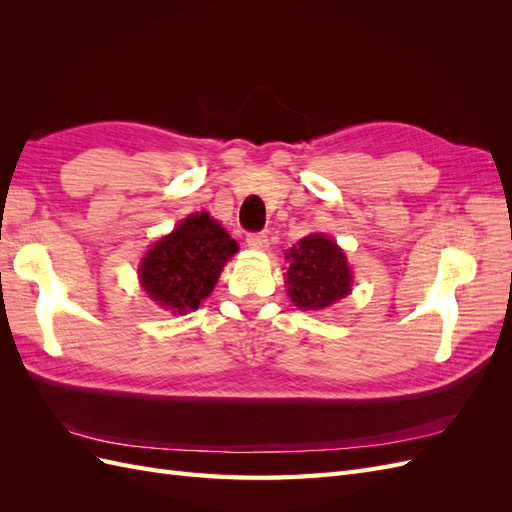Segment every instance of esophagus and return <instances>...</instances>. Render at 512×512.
<instances>
[{
    "label": "esophagus",
    "mask_w": 512,
    "mask_h": 512,
    "mask_svg": "<svg viewBox=\"0 0 512 512\" xmlns=\"http://www.w3.org/2000/svg\"><path fill=\"white\" fill-rule=\"evenodd\" d=\"M245 243L250 245L252 250H267V247H269V239H267L265 232H250V235H247V239H245Z\"/></svg>",
    "instance_id": "34e87169"
}]
</instances>
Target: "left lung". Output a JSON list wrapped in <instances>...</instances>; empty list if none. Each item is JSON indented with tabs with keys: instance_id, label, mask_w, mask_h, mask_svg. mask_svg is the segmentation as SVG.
Segmentation results:
<instances>
[{
	"instance_id": "obj_1",
	"label": "left lung",
	"mask_w": 512,
	"mask_h": 512,
	"mask_svg": "<svg viewBox=\"0 0 512 512\" xmlns=\"http://www.w3.org/2000/svg\"><path fill=\"white\" fill-rule=\"evenodd\" d=\"M286 284L292 303L301 309H324L350 292L352 273L333 239L309 235L286 254Z\"/></svg>"
}]
</instances>
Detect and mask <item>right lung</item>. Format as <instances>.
<instances>
[{"mask_svg": "<svg viewBox=\"0 0 512 512\" xmlns=\"http://www.w3.org/2000/svg\"><path fill=\"white\" fill-rule=\"evenodd\" d=\"M237 241L209 218L196 213L160 239L141 262V282L153 301L185 314L207 299Z\"/></svg>", "mask_w": 512, "mask_h": 512, "instance_id": "1", "label": "right lung"}]
</instances>
